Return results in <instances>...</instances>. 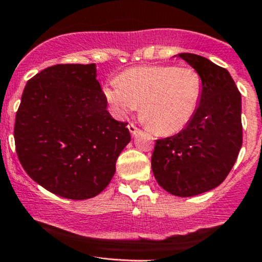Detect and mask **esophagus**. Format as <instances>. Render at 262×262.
Returning a JSON list of instances; mask_svg holds the SVG:
<instances>
[{"label": "esophagus", "instance_id": "esophagus-1", "mask_svg": "<svg viewBox=\"0 0 262 262\" xmlns=\"http://www.w3.org/2000/svg\"><path fill=\"white\" fill-rule=\"evenodd\" d=\"M128 129H129V132H130L132 136H136L138 132H139V129H138L137 125H134L133 123H129V124H128Z\"/></svg>", "mask_w": 262, "mask_h": 262}]
</instances>
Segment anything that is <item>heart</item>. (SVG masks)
Returning <instances> with one entry per match:
<instances>
[{
    "mask_svg": "<svg viewBox=\"0 0 262 262\" xmlns=\"http://www.w3.org/2000/svg\"><path fill=\"white\" fill-rule=\"evenodd\" d=\"M103 94L114 116L125 118L140 104L143 120L158 134H174L199 107L201 78L188 66H142L126 70Z\"/></svg>",
    "mask_w": 262,
    "mask_h": 262,
    "instance_id": "1",
    "label": "heart"
}]
</instances>
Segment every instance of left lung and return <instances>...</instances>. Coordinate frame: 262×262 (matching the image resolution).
<instances>
[{
    "label": "left lung",
    "instance_id": "left-lung-1",
    "mask_svg": "<svg viewBox=\"0 0 262 262\" xmlns=\"http://www.w3.org/2000/svg\"><path fill=\"white\" fill-rule=\"evenodd\" d=\"M179 57L199 73L200 103L182 132L157 139L151 169L164 190L186 198L216 188L236 162L243 145L241 94L225 68L198 54Z\"/></svg>",
    "mask_w": 262,
    "mask_h": 262
}]
</instances>
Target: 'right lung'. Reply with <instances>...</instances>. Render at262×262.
I'll use <instances>...</instances> for the list:
<instances>
[{
    "instance_id": "add662e5",
    "label": "right lung",
    "mask_w": 262,
    "mask_h": 262,
    "mask_svg": "<svg viewBox=\"0 0 262 262\" xmlns=\"http://www.w3.org/2000/svg\"><path fill=\"white\" fill-rule=\"evenodd\" d=\"M96 64H56L26 84L14 122V145L26 173L72 200L104 190L118 155L130 142L96 79Z\"/></svg>"
}]
</instances>
